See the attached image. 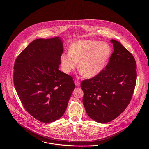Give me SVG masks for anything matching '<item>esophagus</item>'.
<instances>
[{"label":"esophagus","mask_w":149,"mask_h":149,"mask_svg":"<svg viewBox=\"0 0 149 149\" xmlns=\"http://www.w3.org/2000/svg\"><path fill=\"white\" fill-rule=\"evenodd\" d=\"M74 83H75V85H76V86H79L80 85V82H79L78 81H74Z\"/></svg>","instance_id":"34e87169"}]
</instances>
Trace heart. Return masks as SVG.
Wrapping results in <instances>:
<instances>
[{
  "label": "heart",
  "mask_w": 149,
  "mask_h": 149,
  "mask_svg": "<svg viewBox=\"0 0 149 149\" xmlns=\"http://www.w3.org/2000/svg\"><path fill=\"white\" fill-rule=\"evenodd\" d=\"M111 53V48L106 43L80 40L70 45L69 52L61 54L60 64L64 73L68 74L77 66L79 62L81 74L92 77L104 69Z\"/></svg>",
  "instance_id": "b5f03b06"
}]
</instances>
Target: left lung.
Segmentation results:
<instances>
[{
  "label": "left lung",
  "mask_w": 149,
  "mask_h": 149,
  "mask_svg": "<svg viewBox=\"0 0 149 149\" xmlns=\"http://www.w3.org/2000/svg\"><path fill=\"white\" fill-rule=\"evenodd\" d=\"M111 42L114 51L105 69L81 84L86 112L99 123L113 120L125 111L136 81V64L132 54L118 41Z\"/></svg>",
  "instance_id": "obj_1"
}]
</instances>
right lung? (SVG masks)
<instances>
[{
  "instance_id": "right-lung-1",
  "label": "right lung",
  "mask_w": 149,
  "mask_h": 149,
  "mask_svg": "<svg viewBox=\"0 0 149 149\" xmlns=\"http://www.w3.org/2000/svg\"><path fill=\"white\" fill-rule=\"evenodd\" d=\"M62 38L37 39L17 58L14 83L26 110L43 123L64 115L75 85L73 78L59 70L63 53Z\"/></svg>"
}]
</instances>
